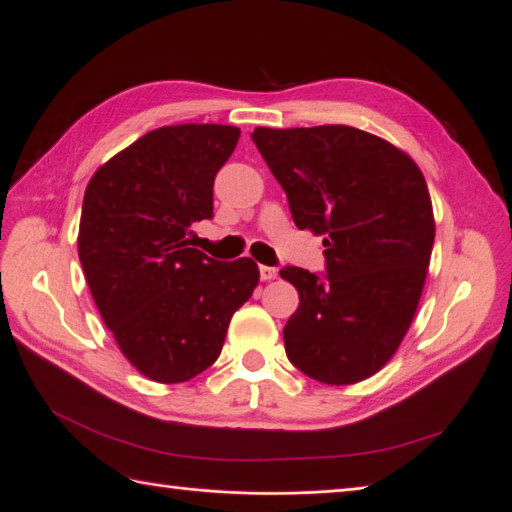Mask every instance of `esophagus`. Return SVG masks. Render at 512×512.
Instances as JSON below:
<instances>
[{
	"label": "esophagus",
	"mask_w": 512,
	"mask_h": 512,
	"mask_svg": "<svg viewBox=\"0 0 512 512\" xmlns=\"http://www.w3.org/2000/svg\"><path fill=\"white\" fill-rule=\"evenodd\" d=\"M277 275H279V271L275 267H260L262 281H273V279H277Z\"/></svg>",
	"instance_id": "esophagus-1"
}]
</instances>
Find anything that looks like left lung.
<instances>
[{
  "mask_svg": "<svg viewBox=\"0 0 512 512\" xmlns=\"http://www.w3.org/2000/svg\"><path fill=\"white\" fill-rule=\"evenodd\" d=\"M252 140L290 201L294 224L323 235L327 275L279 271L300 304L285 353L323 384L374 376L410 330L431 262L435 216L416 161L351 126L256 128Z\"/></svg>",
  "mask_w": 512,
  "mask_h": 512,
  "instance_id": "left-lung-1",
  "label": "left lung"
}]
</instances>
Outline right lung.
Here are the masks:
<instances>
[{
	"instance_id": "1",
	"label": "right lung",
	"mask_w": 512,
	"mask_h": 512,
	"mask_svg": "<svg viewBox=\"0 0 512 512\" xmlns=\"http://www.w3.org/2000/svg\"><path fill=\"white\" fill-rule=\"evenodd\" d=\"M241 130L163 126L90 178L77 252L119 351L149 380L187 382L218 359L233 313L260 271L191 248V224L212 218V187Z\"/></svg>"
}]
</instances>
